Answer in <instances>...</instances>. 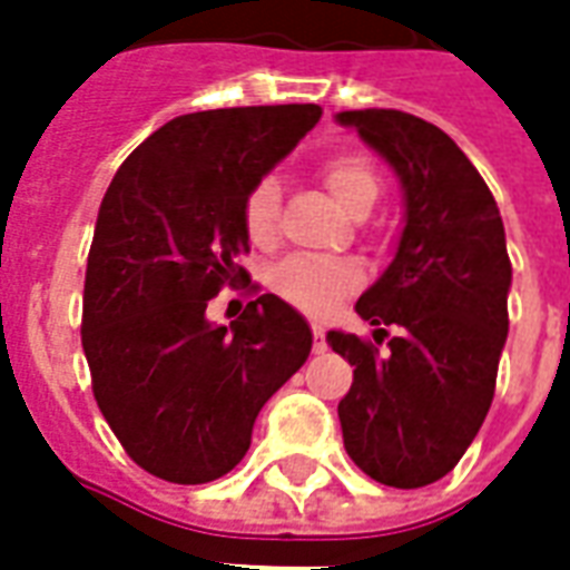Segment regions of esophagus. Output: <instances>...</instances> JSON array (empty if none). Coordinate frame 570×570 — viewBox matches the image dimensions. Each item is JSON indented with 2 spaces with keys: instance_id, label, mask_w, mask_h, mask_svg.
Returning a JSON list of instances; mask_svg holds the SVG:
<instances>
[{
  "instance_id": "esophagus-1",
  "label": "esophagus",
  "mask_w": 570,
  "mask_h": 570,
  "mask_svg": "<svg viewBox=\"0 0 570 570\" xmlns=\"http://www.w3.org/2000/svg\"><path fill=\"white\" fill-rule=\"evenodd\" d=\"M314 351H317V354L326 351V333H323V326H317V323H314Z\"/></svg>"
}]
</instances>
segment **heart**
<instances>
[{"label": "heart", "instance_id": "obj_1", "mask_svg": "<svg viewBox=\"0 0 570 570\" xmlns=\"http://www.w3.org/2000/svg\"><path fill=\"white\" fill-rule=\"evenodd\" d=\"M323 186L330 188L335 204L351 216H366L379 198V174L357 151H338L321 164ZM244 228L253 244L268 247L277 240L281 228V183L274 176H262L249 188L244 200ZM272 286L277 296L293 302L308 314H326L347 293L360 286L357 265L317 256H289L272 272Z\"/></svg>", "mask_w": 570, "mask_h": 570}]
</instances>
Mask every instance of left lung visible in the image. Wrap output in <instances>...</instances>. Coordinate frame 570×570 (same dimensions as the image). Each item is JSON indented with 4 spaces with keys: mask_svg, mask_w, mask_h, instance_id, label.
Returning <instances> with one entry per match:
<instances>
[{
    "mask_svg": "<svg viewBox=\"0 0 570 570\" xmlns=\"http://www.w3.org/2000/svg\"><path fill=\"white\" fill-rule=\"evenodd\" d=\"M394 167L403 232L391 265L357 298V314L391 351L333 330L326 342L354 366L338 403L351 461L382 485L421 489L461 461L489 415L510 330L513 281L501 210L458 142L400 109L335 116Z\"/></svg>",
    "mask_w": 570,
    "mask_h": 570,
    "instance_id": "obj_1",
    "label": "left lung"
}]
</instances>
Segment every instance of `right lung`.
<instances>
[{
	"label": "right lung",
	"mask_w": 570,
	"mask_h": 570,
	"mask_svg": "<svg viewBox=\"0 0 570 570\" xmlns=\"http://www.w3.org/2000/svg\"><path fill=\"white\" fill-rule=\"evenodd\" d=\"M321 116L317 104L179 116L106 188L81 347L97 406L151 476L200 485L235 470L259 409L308 360L311 326L284 298H253L232 326L207 321V302L249 281L244 200Z\"/></svg>",
	"instance_id": "add662e5"
}]
</instances>
